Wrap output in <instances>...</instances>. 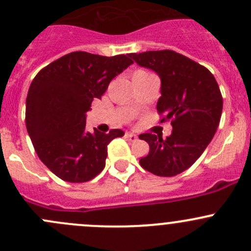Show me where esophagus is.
Returning <instances> with one entry per match:
<instances>
[{
	"instance_id": "esophagus-1",
	"label": "esophagus",
	"mask_w": 251,
	"mask_h": 251,
	"mask_svg": "<svg viewBox=\"0 0 251 251\" xmlns=\"http://www.w3.org/2000/svg\"><path fill=\"white\" fill-rule=\"evenodd\" d=\"M125 137L127 138V140H130V141H136V140H137V136L133 135V133H130V132H126L125 133Z\"/></svg>"
}]
</instances>
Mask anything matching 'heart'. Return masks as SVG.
<instances>
[{
  "label": "heart",
  "mask_w": 251,
  "mask_h": 251,
  "mask_svg": "<svg viewBox=\"0 0 251 251\" xmlns=\"http://www.w3.org/2000/svg\"><path fill=\"white\" fill-rule=\"evenodd\" d=\"M140 72H146V71H140Z\"/></svg>",
  "instance_id": "obj_1"
}]
</instances>
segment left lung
<instances>
[{
	"instance_id": "8db88e82",
	"label": "left lung",
	"mask_w": 251,
	"mask_h": 251,
	"mask_svg": "<svg viewBox=\"0 0 251 251\" xmlns=\"http://www.w3.org/2000/svg\"><path fill=\"white\" fill-rule=\"evenodd\" d=\"M136 64L153 70L162 81L157 110L160 123L172 121V135L142 133L150 152L140 164L158 176H174L190 168L215 136L223 99L213 75L202 65L173 50L130 53Z\"/></svg>"
}]
</instances>
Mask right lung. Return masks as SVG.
Here are the masks:
<instances>
[{"label":"right lung","instance_id":"right-lung-1","mask_svg":"<svg viewBox=\"0 0 251 251\" xmlns=\"http://www.w3.org/2000/svg\"><path fill=\"white\" fill-rule=\"evenodd\" d=\"M131 64L128 53L106 57L75 51L34 77L25 101L26 131L38 157L56 176L84 182L104 169L108 145L124 131L88 132L86 113Z\"/></svg>","mask_w":251,"mask_h":251}]
</instances>
